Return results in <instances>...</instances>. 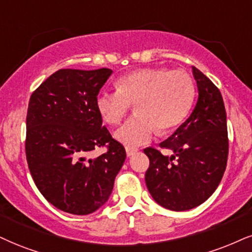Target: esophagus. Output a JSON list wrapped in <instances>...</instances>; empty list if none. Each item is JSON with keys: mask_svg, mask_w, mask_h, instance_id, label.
Listing matches in <instances>:
<instances>
[{"mask_svg": "<svg viewBox=\"0 0 252 252\" xmlns=\"http://www.w3.org/2000/svg\"><path fill=\"white\" fill-rule=\"evenodd\" d=\"M136 152H138V148H133V147H126V154L127 157H133Z\"/></svg>", "mask_w": 252, "mask_h": 252, "instance_id": "34e87169", "label": "esophagus"}]
</instances>
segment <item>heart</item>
Returning a JSON list of instances; mask_svg holds the SVG:
<instances>
[{
    "label": "heart",
    "mask_w": 252,
    "mask_h": 252,
    "mask_svg": "<svg viewBox=\"0 0 252 252\" xmlns=\"http://www.w3.org/2000/svg\"><path fill=\"white\" fill-rule=\"evenodd\" d=\"M116 91L100 92L95 106L102 119L118 125L135 104V116L116 132L117 140L127 147H138L157 131L168 132L182 123L194 100V82L182 70L148 67L120 77Z\"/></svg>",
    "instance_id": "b5f03b06"
}]
</instances>
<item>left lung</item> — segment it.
<instances>
[{
	"mask_svg": "<svg viewBox=\"0 0 252 252\" xmlns=\"http://www.w3.org/2000/svg\"><path fill=\"white\" fill-rule=\"evenodd\" d=\"M198 99L194 111L181 126L160 144L172 151L163 155L145 148L150 167L145 181L152 197L160 206L185 212L200 206L219 187L228 161L226 114L220 90L192 66Z\"/></svg>",
	"mask_w": 252,
	"mask_h": 252,
	"instance_id": "8db88e82",
	"label": "left lung"
}]
</instances>
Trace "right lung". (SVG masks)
I'll return each instance as SVG.
<instances>
[{
  "instance_id": "1",
  "label": "right lung",
  "mask_w": 252,
  "mask_h": 252,
  "mask_svg": "<svg viewBox=\"0 0 252 252\" xmlns=\"http://www.w3.org/2000/svg\"><path fill=\"white\" fill-rule=\"evenodd\" d=\"M111 69L56 71L31 94L26 155L30 174L52 206L88 215L106 203L126 152L114 140L95 106ZM108 151L90 158L95 148Z\"/></svg>"
}]
</instances>
